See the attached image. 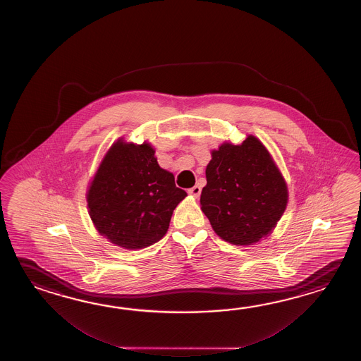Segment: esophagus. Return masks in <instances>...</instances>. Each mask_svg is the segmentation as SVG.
<instances>
[{
    "label": "esophagus",
    "mask_w": 361,
    "mask_h": 361,
    "mask_svg": "<svg viewBox=\"0 0 361 361\" xmlns=\"http://www.w3.org/2000/svg\"><path fill=\"white\" fill-rule=\"evenodd\" d=\"M188 193H190V195H192L193 197H199L200 193H201V185H199V184L193 185L192 188H190V190H188Z\"/></svg>",
    "instance_id": "esophagus-1"
}]
</instances>
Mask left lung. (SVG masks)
Listing matches in <instances>:
<instances>
[{"instance_id": "1", "label": "left lung", "mask_w": 361, "mask_h": 361, "mask_svg": "<svg viewBox=\"0 0 361 361\" xmlns=\"http://www.w3.org/2000/svg\"><path fill=\"white\" fill-rule=\"evenodd\" d=\"M200 204L218 236L252 245L269 235L284 213L288 190L269 151L253 135L240 146L212 152Z\"/></svg>"}]
</instances>
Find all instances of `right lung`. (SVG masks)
<instances>
[{
    "mask_svg": "<svg viewBox=\"0 0 361 361\" xmlns=\"http://www.w3.org/2000/svg\"><path fill=\"white\" fill-rule=\"evenodd\" d=\"M185 196L174 176L159 166L152 147L118 140L94 177L87 207L97 230L111 243L140 249L164 238Z\"/></svg>",
    "mask_w": 361,
    "mask_h": 361,
    "instance_id": "1",
    "label": "right lung"
}]
</instances>
